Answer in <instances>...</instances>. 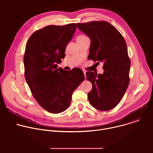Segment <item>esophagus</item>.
Instances as JSON below:
<instances>
[{
    "label": "esophagus",
    "instance_id": "1",
    "mask_svg": "<svg viewBox=\"0 0 153 153\" xmlns=\"http://www.w3.org/2000/svg\"><path fill=\"white\" fill-rule=\"evenodd\" d=\"M83 72L84 75H85V78H86V71H85V70H83Z\"/></svg>",
    "mask_w": 153,
    "mask_h": 153
}]
</instances>
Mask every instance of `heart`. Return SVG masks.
Wrapping results in <instances>:
<instances>
[{
    "instance_id": "b5f03b06",
    "label": "heart",
    "mask_w": 153,
    "mask_h": 153,
    "mask_svg": "<svg viewBox=\"0 0 153 153\" xmlns=\"http://www.w3.org/2000/svg\"><path fill=\"white\" fill-rule=\"evenodd\" d=\"M86 37L85 36H83V35H80V36H79L77 37V40L83 39H85V38H86Z\"/></svg>"
}]
</instances>
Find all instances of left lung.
Returning a JSON list of instances; mask_svg holds the SVG:
<instances>
[{"mask_svg": "<svg viewBox=\"0 0 153 153\" xmlns=\"http://www.w3.org/2000/svg\"><path fill=\"white\" fill-rule=\"evenodd\" d=\"M77 25L90 39L88 58L103 64V74L86 73L87 80L93 85L88 94L89 102L98 110H110L120 102L129 82L131 62L126 42L120 32L107 22Z\"/></svg>", "mask_w": 153, "mask_h": 153, "instance_id": "left-lung-1", "label": "left lung"}]
</instances>
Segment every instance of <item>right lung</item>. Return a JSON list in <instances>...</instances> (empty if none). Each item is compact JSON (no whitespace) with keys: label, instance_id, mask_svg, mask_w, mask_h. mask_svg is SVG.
I'll use <instances>...</instances> for the list:
<instances>
[{"label":"right lung","instance_id":"right-lung-1","mask_svg":"<svg viewBox=\"0 0 153 153\" xmlns=\"http://www.w3.org/2000/svg\"><path fill=\"white\" fill-rule=\"evenodd\" d=\"M76 28V24L45 27L34 32L26 45V81L39 104L53 114L67 110L73 91L85 79L80 68L65 71L57 68Z\"/></svg>","mask_w":153,"mask_h":153}]
</instances>
